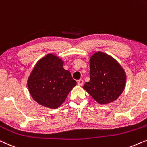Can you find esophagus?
Masks as SVG:
<instances>
[{"label": "esophagus", "mask_w": 147, "mask_h": 147, "mask_svg": "<svg viewBox=\"0 0 147 147\" xmlns=\"http://www.w3.org/2000/svg\"><path fill=\"white\" fill-rule=\"evenodd\" d=\"M77 83H78V85H79V86L83 85V79H79V81H78Z\"/></svg>", "instance_id": "obj_1"}]
</instances>
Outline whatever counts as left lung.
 Masks as SVG:
<instances>
[{
	"label": "left lung",
	"mask_w": 147,
	"mask_h": 147,
	"mask_svg": "<svg viewBox=\"0 0 147 147\" xmlns=\"http://www.w3.org/2000/svg\"><path fill=\"white\" fill-rule=\"evenodd\" d=\"M90 81L83 89L100 104L116 100L126 85V72L114 58L101 52L90 58Z\"/></svg>",
	"instance_id": "left-lung-1"
}]
</instances>
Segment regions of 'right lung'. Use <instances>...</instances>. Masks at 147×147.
I'll use <instances>...</instances> for the list:
<instances>
[{
	"label": "right lung",
	"instance_id": "add662e5",
	"mask_svg": "<svg viewBox=\"0 0 147 147\" xmlns=\"http://www.w3.org/2000/svg\"><path fill=\"white\" fill-rule=\"evenodd\" d=\"M64 62L52 54L39 60L27 80V87L33 99L43 106L56 109L65 101L77 85Z\"/></svg>",
	"mask_w": 147,
	"mask_h": 147
}]
</instances>
